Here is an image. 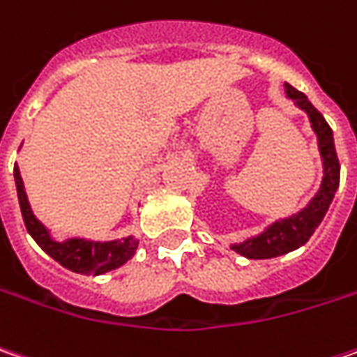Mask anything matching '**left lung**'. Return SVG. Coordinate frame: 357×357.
Listing matches in <instances>:
<instances>
[{"mask_svg": "<svg viewBox=\"0 0 357 357\" xmlns=\"http://www.w3.org/2000/svg\"><path fill=\"white\" fill-rule=\"evenodd\" d=\"M284 93H287V98L292 100L294 106L301 108L310 120V128L316 134L318 152H320V160H322V181H320V188L314 193L312 199L296 213L277 219L271 225H266L261 233L231 245V249L237 255L255 259V261L275 259V257L301 249L302 245L312 237L316 227L322 223L340 185V162L336 155V148H334L332 128L328 126L324 116L314 108L312 102L306 98V94H302L290 84H284Z\"/></svg>", "mask_w": 357, "mask_h": 357, "instance_id": "left-lung-1", "label": "left lung"}]
</instances>
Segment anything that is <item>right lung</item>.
Wrapping results in <instances>:
<instances>
[{"instance_id": "1", "label": "right lung", "mask_w": 357, "mask_h": 357, "mask_svg": "<svg viewBox=\"0 0 357 357\" xmlns=\"http://www.w3.org/2000/svg\"><path fill=\"white\" fill-rule=\"evenodd\" d=\"M13 178H15V188H17L21 215H23L29 235L51 259H55L56 263L63 264L65 268L79 273V275L96 277V275H105L108 271H114L124 263H128L136 255L138 239H134L132 235L112 241H93L86 237H67L63 241L55 239L51 229L45 227L33 213L17 164L13 167Z\"/></svg>"}]
</instances>
